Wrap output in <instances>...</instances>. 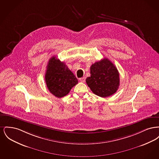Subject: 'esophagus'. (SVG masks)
Returning <instances> with one entry per match:
<instances>
[{
  "label": "esophagus",
  "mask_w": 159,
  "mask_h": 159,
  "mask_svg": "<svg viewBox=\"0 0 159 159\" xmlns=\"http://www.w3.org/2000/svg\"><path fill=\"white\" fill-rule=\"evenodd\" d=\"M85 77H82V78H80L79 79V80L81 82H85Z\"/></svg>",
  "instance_id": "esophagus-1"
}]
</instances>
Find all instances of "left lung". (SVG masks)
Here are the masks:
<instances>
[{"mask_svg": "<svg viewBox=\"0 0 159 159\" xmlns=\"http://www.w3.org/2000/svg\"><path fill=\"white\" fill-rule=\"evenodd\" d=\"M91 76L86 82L93 93L101 97L113 95L120 84L119 73L116 66L107 58L96 62L91 66Z\"/></svg>", "mask_w": 159, "mask_h": 159, "instance_id": "8db88e82", "label": "left lung"}]
</instances>
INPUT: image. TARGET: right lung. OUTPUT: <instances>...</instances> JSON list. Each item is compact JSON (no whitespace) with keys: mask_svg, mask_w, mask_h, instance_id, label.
<instances>
[{"mask_svg":"<svg viewBox=\"0 0 159 159\" xmlns=\"http://www.w3.org/2000/svg\"><path fill=\"white\" fill-rule=\"evenodd\" d=\"M45 82L50 92L58 98L67 95L78 80L63 62L52 57L48 62Z\"/></svg>","mask_w":159,"mask_h":159,"instance_id":"right-lung-1","label":"right lung"}]
</instances>
